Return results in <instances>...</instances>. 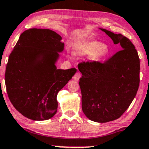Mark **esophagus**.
I'll use <instances>...</instances> for the list:
<instances>
[{
	"label": "esophagus",
	"mask_w": 149,
	"mask_h": 149,
	"mask_svg": "<svg viewBox=\"0 0 149 149\" xmlns=\"http://www.w3.org/2000/svg\"><path fill=\"white\" fill-rule=\"evenodd\" d=\"M80 77H81V73L80 72H77L76 74H75V76H73V79L76 80V81H78L80 78Z\"/></svg>",
	"instance_id": "obj_1"
}]
</instances>
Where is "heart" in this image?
Returning a JSON list of instances; mask_svg holds the SVG:
<instances>
[{
	"mask_svg": "<svg viewBox=\"0 0 149 149\" xmlns=\"http://www.w3.org/2000/svg\"><path fill=\"white\" fill-rule=\"evenodd\" d=\"M77 53L80 55H93L97 59L105 57L109 53V49L104 44L98 41H87L82 44L78 50Z\"/></svg>",
	"mask_w": 149,
	"mask_h": 149,
	"instance_id": "heart-1",
	"label": "heart"
}]
</instances>
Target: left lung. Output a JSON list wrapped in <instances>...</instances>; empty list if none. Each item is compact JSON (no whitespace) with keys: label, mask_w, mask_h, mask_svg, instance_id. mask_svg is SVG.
<instances>
[{"label":"left lung","mask_w":149,"mask_h":149,"mask_svg":"<svg viewBox=\"0 0 149 149\" xmlns=\"http://www.w3.org/2000/svg\"><path fill=\"white\" fill-rule=\"evenodd\" d=\"M120 44L121 51L103 63L82 62L79 85L84 114L95 122L106 123L119 119L128 108L139 88L140 64L137 50L130 39L100 28Z\"/></svg>","instance_id":"obj_1"}]
</instances>
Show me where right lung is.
<instances>
[{
  "mask_svg": "<svg viewBox=\"0 0 149 149\" xmlns=\"http://www.w3.org/2000/svg\"><path fill=\"white\" fill-rule=\"evenodd\" d=\"M62 37L49 29L31 28L21 34L9 56L5 80L13 106L34 121L51 119L57 110V95L76 72L57 69L63 51Z\"/></svg>",
  "mask_w": 149,
  "mask_h": 149,
  "instance_id": "add662e5",
  "label": "right lung"
}]
</instances>
